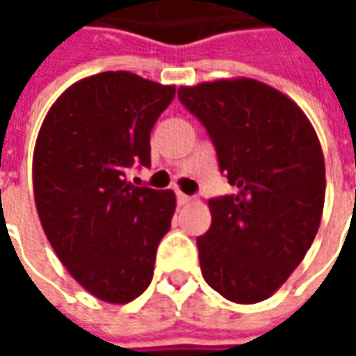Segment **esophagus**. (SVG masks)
I'll use <instances>...</instances> for the list:
<instances>
[{
    "instance_id": "obj_1",
    "label": "esophagus",
    "mask_w": 356,
    "mask_h": 356,
    "mask_svg": "<svg viewBox=\"0 0 356 356\" xmlns=\"http://www.w3.org/2000/svg\"><path fill=\"white\" fill-rule=\"evenodd\" d=\"M176 202H178L180 206H184V204H188V202H192V196L182 194V192H176Z\"/></svg>"
}]
</instances>
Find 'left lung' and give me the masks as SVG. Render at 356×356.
Masks as SVG:
<instances>
[{"label":"left lung","mask_w":356,"mask_h":356,"mask_svg":"<svg viewBox=\"0 0 356 356\" xmlns=\"http://www.w3.org/2000/svg\"><path fill=\"white\" fill-rule=\"evenodd\" d=\"M236 188L196 239L206 283L236 303L273 295L311 248L325 204L321 144L297 104L252 79L180 87Z\"/></svg>","instance_id":"obj_1"}]
</instances>
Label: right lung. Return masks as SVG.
Wrapping results in <instances>:
<instances>
[{
    "label": "right lung",
    "mask_w": 356,
    "mask_h": 356,
    "mask_svg": "<svg viewBox=\"0 0 356 356\" xmlns=\"http://www.w3.org/2000/svg\"><path fill=\"white\" fill-rule=\"evenodd\" d=\"M174 92L106 71L65 90L37 136L33 190L45 236L69 273L108 303H129L150 285L170 229L174 192L129 174L150 166V132Z\"/></svg>",
    "instance_id": "1"
}]
</instances>
